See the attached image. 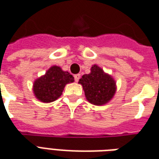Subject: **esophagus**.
Here are the masks:
<instances>
[{
	"label": "esophagus",
	"instance_id": "1",
	"mask_svg": "<svg viewBox=\"0 0 159 159\" xmlns=\"http://www.w3.org/2000/svg\"><path fill=\"white\" fill-rule=\"evenodd\" d=\"M80 77H81V75H80V74H76V75H75V76H74V79H75V81H76V83L79 81Z\"/></svg>",
	"mask_w": 159,
	"mask_h": 159
}]
</instances>
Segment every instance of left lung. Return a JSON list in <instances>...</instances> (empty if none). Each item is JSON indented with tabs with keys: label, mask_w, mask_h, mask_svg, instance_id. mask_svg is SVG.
Segmentation results:
<instances>
[{
	"label": "left lung",
	"mask_w": 159,
	"mask_h": 159,
	"mask_svg": "<svg viewBox=\"0 0 159 159\" xmlns=\"http://www.w3.org/2000/svg\"><path fill=\"white\" fill-rule=\"evenodd\" d=\"M78 83L83 86L87 100L94 106L107 104L117 91V84L113 77L97 65H93L89 74L83 75Z\"/></svg>",
	"instance_id": "obj_1"
}]
</instances>
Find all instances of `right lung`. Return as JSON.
<instances>
[{"label": "right lung", "mask_w": 159, "mask_h": 159, "mask_svg": "<svg viewBox=\"0 0 159 159\" xmlns=\"http://www.w3.org/2000/svg\"><path fill=\"white\" fill-rule=\"evenodd\" d=\"M73 82L72 75L63 70L59 66H52L43 76L35 80L33 83V93L41 102L50 103L61 96L66 84Z\"/></svg>", "instance_id": "right-lung-1"}]
</instances>
